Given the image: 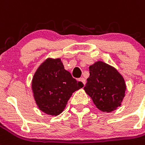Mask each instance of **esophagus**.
I'll return each mask as SVG.
<instances>
[{
	"instance_id": "34e87169",
	"label": "esophagus",
	"mask_w": 145,
	"mask_h": 145,
	"mask_svg": "<svg viewBox=\"0 0 145 145\" xmlns=\"http://www.w3.org/2000/svg\"><path fill=\"white\" fill-rule=\"evenodd\" d=\"M78 81H80V82H82L83 85H85V79L84 78H79V79H78Z\"/></svg>"
}]
</instances>
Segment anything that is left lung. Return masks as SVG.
<instances>
[{
    "label": "left lung",
    "mask_w": 145,
    "mask_h": 145,
    "mask_svg": "<svg viewBox=\"0 0 145 145\" xmlns=\"http://www.w3.org/2000/svg\"><path fill=\"white\" fill-rule=\"evenodd\" d=\"M89 72L84 89L95 106L107 113L120 106L126 87L123 76L117 70L98 61L89 67Z\"/></svg>",
    "instance_id": "1"
}]
</instances>
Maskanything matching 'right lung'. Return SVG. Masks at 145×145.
Instances as JSON below:
<instances>
[{
	"mask_svg": "<svg viewBox=\"0 0 145 145\" xmlns=\"http://www.w3.org/2000/svg\"><path fill=\"white\" fill-rule=\"evenodd\" d=\"M83 86L64 69L60 59H48L35 73L32 88L39 109L57 116L64 110L72 93Z\"/></svg>",
	"mask_w": 145,
	"mask_h": 145,
	"instance_id": "right-lung-1",
	"label": "right lung"
}]
</instances>
